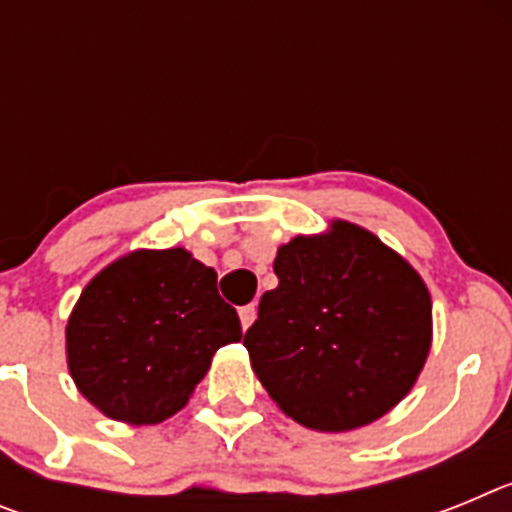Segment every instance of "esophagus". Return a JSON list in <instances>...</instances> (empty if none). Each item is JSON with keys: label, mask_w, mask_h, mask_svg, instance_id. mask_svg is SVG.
Returning a JSON list of instances; mask_svg holds the SVG:
<instances>
[{"label": "esophagus", "mask_w": 512, "mask_h": 512, "mask_svg": "<svg viewBox=\"0 0 512 512\" xmlns=\"http://www.w3.org/2000/svg\"><path fill=\"white\" fill-rule=\"evenodd\" d=\"M238 315H241L243 330H248L253 325V320H256V305H243L241 310H238Z\"/></svg>", "instance_id": "esophagus-1"}]
</instances>
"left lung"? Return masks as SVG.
<instances>
[{"label": "left lung", "instance_id": "8db88e82", "mask_svg": "<svg viewBox=\"0 0 512 512\" xmlns=\"http://www.w3.org/2000/svg\"><path fill=\"white\" fill-rule=\"evenodd\" d=\"M277 289L246 330L253 372L271 400L315 431H351L392 410L431 348V295L377 235L333 223L279 248Z\"/></svg>", "mask_w": 512, "mask_h": 512}]
</instances>
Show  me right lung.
Masks as SVG:
<instances>
[{
	"label": "right lung",
	"mask_w": 512,
	"mask_h": 512,
	"mask_svg": "<svg viewBox=\"0 0 512 512\" xmlns=\"http://www.w3.org/2000/svg\"><path fill=\"white\" fill-rule=\"evenodd\" d=\"M241 338L215 269L184 248L135 251L81 292L66 354L79 392L104 415L153 425L187 405L217 348Z\"/></svg>",
	"instance_id": "add662e5"
}]
</instances>
